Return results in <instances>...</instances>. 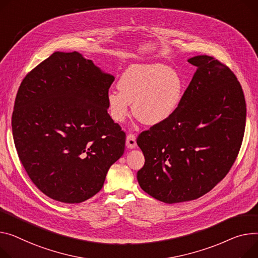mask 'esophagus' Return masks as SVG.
<instances>
[{
	"mask_svg": "<svg viewBox=\"0 0 258 258\" xmlns=\"http://www.w3.org/2000/svg\"><path fill=\"white\" fill-rule=\"evenodd\" d=\"M126 147L130 149L136 148L137 147V142H136V136L134 134H128L126 136Z\"/></svg>",
	"mask_w": 258,
	"mask_h": 258,
	"instance_id": "1",
	"label": "esophagus"
}]
</instances>
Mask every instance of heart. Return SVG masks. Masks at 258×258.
<instances>
[{
	"mask_svg": "<svg viewBox=\"0 0 258 258\" xmlns=\"http://www.w3.org/2000/svg\"><path fill=\"white\" fill-rule=\"evenodd\" d=\"M119 92L108 94V108L112 119L122 123L130 115L146 125L160 124L174 114L182 97L180 75L163 64L134 65L117 82Z\"/></svg>",
	"mask_w": 258,
	"mask_h": 258,
	"instance_id": "b5f03b06",
	"label": "heart"
}]
</instances>
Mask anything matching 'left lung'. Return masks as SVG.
Masks as SVG:
<instances>
[{
  "instance_id": "1",
  "label": "left lung",
  "mask_w": 258,
  "mask_h": 258,
  "mask_svg": "<svg viewBox=\"0 0 258 258\" xmlns=\"http://www.w3.org/2000/svg\"><path fill=\"white\" fill-rule=\"evenodd\" d=\"M197 71L174 114L141 133L142 190L165 203L197 199L229 172L246 125L242 86L229 68L207 55L187 60Z\"/></svg>"
}]
</instances>
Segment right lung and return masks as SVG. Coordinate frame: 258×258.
<instances>
[{
	"label": "right lung",
	"mask_w": 258,
	"mask_h": 258,
	"mask_svg": "<svg viewBox=\"0 0 258 258\" xmlns=\"http://www.w3.org/2000/svg\"><path fill=\"white\" fill-rule=\"evenodd\" d=\"M114 79L78 51H56L23 80L13 140L29 177L49 198H91L123 154L125 133L108 114Z\"/></svg>",
	"instance_id": "1"
}]
</instances>
